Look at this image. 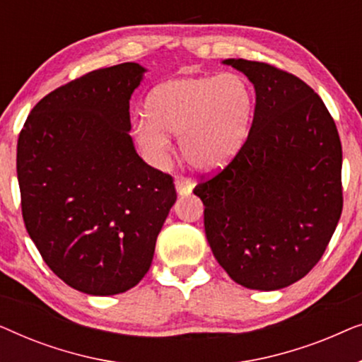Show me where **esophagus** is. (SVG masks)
<instances>
[{
    "mask_svg": "<svg viewBox=\"0 0 362 362\" xmlns=\"http://www.w3.org/2000/svg\"><path fill=\"white\" fill-rule=\"evenodd\" d=\"M175 186H176V192L180 196L191 194L192 187H194V185H192L189 180H186V177H182V176H176L175 177Z\"/></svg>",
    "mask_w": 362,
    "mask_h": 362,
    "instance_id": "esophagus-1",
    "label": "esophagus"
}]
</instances>
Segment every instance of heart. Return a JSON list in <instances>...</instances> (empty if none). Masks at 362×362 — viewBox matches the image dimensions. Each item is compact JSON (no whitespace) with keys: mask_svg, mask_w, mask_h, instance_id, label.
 Instances as JSON below:
<instances>
[{"mask_svg":"<svg viewBox=\"0 0 362 362\" xmlns=\"http://www.w3.org/2000/svg\"><path fill=\"white\" fill-rule=\"evenodd\" d=\"M146 118L135 123V136L153 160H165L170 136L196 170L212 173L234 160L249 136L254 95L237 74L171 78L153 88Z\"/></svg>","mask_w":362,"mask_h":362,"instance_id":"b5f03b06","label":"heart"}]
</instances>
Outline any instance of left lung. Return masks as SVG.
Listing matches in <instances>:
<instances>
[{
	"mask_svg": "<svg viewBox=\"0 0 362 362\" xmlns=\"http://www.w3.org/2000/svg\"><path fill=\"white\" fill-rule=\"evenodd\" d=\"M255 88L249 136L194 187L212 254L235 284L285 288L325 254L343 211L338 130L318 93L264 62L226 59Z\"/></svg>",
	"mask_w": 362,
	"mask_h": 362,
	"instance_id": "1",
	"label": "left lung"
}]
</instances>
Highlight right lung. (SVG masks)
Masks as SVG:
<instances>
[{"label": "right lung", "instance_id": "add662e5", "mask_svg": "<svg viewBox=\"0 0 362 362\" xmlns=\"http://www.w3.org/2000/svg\"><path fill=\"white\" fill-rule=\"evenodd\" d=\"M148 71L98 69L49 93L19 133L23 219L49 269L93 296L123 293L150 269L176 189L138 156L130 98Z\"/></svg>", "mask_w": 362, "mask_h": 362}]
</instances>
